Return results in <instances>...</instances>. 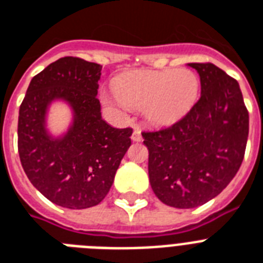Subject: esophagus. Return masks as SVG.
Wrapping results in <instances>:
<instances>
[{"label": "esophagus", "mask_w": 263, "mask_h": 263, "mask_svg": "<svg viewBox=\"0 0 263 263\" xmlns=\"http://www.w3.org/2000/svg\"><path fill=\"white\" fill-rule=\"evenodd\" d=\"M132 140L134 142H140L142 140V132H140L139 128H135L134 132H132Z\"/></svg>", "instance_id": "obj_1"}]
</instances>
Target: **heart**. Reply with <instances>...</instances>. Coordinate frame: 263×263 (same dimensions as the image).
Masks as SVG:
<instances>
[{
	"label": "heart",
	"instance_id": "1",
	"mask_svg": "<svg viewBox=\"0 0 263 263\" xmlns=\"http://www.w3.org/2000/svg\"><path fill=\"white\" fill-rule=\"evenodd\" d=\"M200 80L188 68L136 71L116 80L117 102L142 109L148 123L171 125L191 110L199 98ZM106 101L110 99L106 97Z\"/></svg>",
	"mask_w": 263,
	"mask_h": 263
}]
</instances>
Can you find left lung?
Instances as JSON below:
<instances>
[{
	"label": "left lung",
	"mask_w": 263,
	"mask_h": 263,
	"mask_svg": "<svg viewBox=\"0 0 263 263\" xmlns=\"http://www.w3.org/2000/svg\"><path fill=\"white\" fill-rule=\"evenodd\" d=\"M188 67L199 73V101L171 127L142 132L153 191L177 209L216 198L240 168L249 138V111L236 80L214 64Z\"/></svg>",
	"instance_id": "obj_1"
}]
</instances>
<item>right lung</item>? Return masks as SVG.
<instances>
[{
  "mask_svg": "<svg viewBox=\"0 0 263 263\" xmlns=\"http://www.w3.org/2000/svg\"><path fill=\"white\" fill-rule=\"evenodd\" d=\"M101 71L99 64L63 57L32 78L20 105L17 144L23 169L42 195L63 208L98 204L131 146V128L111 127L101 116ZM54 102H64L72 113L70 127L59 137L47 128Z\"/></svg>",
  "mask_w": 263,
  "mask_h": 263,
  "instance_id": "right-lung-1",
  "label": "right lung"
}]
</instances>
